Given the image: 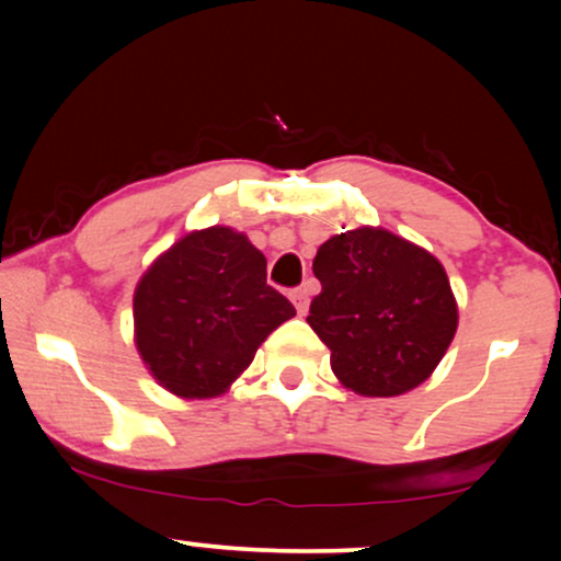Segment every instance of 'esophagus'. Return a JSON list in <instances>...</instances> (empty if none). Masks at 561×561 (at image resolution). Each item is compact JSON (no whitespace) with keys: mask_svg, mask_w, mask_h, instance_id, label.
<instances>
[{"mask_svg":"<svg viewBox=\"0 0 561 561\" xmlns=\"http://www.w3.org/2000/svg\"><path fill=\"white\" fill-rule=\"evenodd\" d=\"M289 300L295 302V311L300 313H306L308 311V287L302 285V287H298V289H293V293H289Z\"/></svg>","mask_w":561,"mask_h":561,"instance_id":"1","label":"esophagus"}]
</instances>
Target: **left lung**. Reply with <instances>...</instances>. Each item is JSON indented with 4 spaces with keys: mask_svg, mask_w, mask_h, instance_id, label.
Returning <instances> with one entry per match:
<instances>
[{
    "mask_svg": "<svg viewBox=\"0 0 561 561\" xmlns=\"http://www.w3.org/2000/svg\"><path fill=\"white\" fill-rule=\"evenodd\" d=\"M321 293L308 324L330 347L334 377L358 396L414 390L446 356L459 308L443 263L388 229L362 227L319 248Z\"/></svg>",
    "mask_w": 561,
    "mask_h": 561,
    "instance_id": "1",
    "label": "left lung"
}]
</instances>
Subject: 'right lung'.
Listing matches in <instances>:
<instances>
[{
    "instance_id": "1",
    "label": "right lung",
    "mask_w": 561,
    "mask_h": 561,
    "mask_svg": "<svg viewBox=\"0 0 561 561\" xmlns=\"http://www.w3.org/2000/svg\"><path fill=\"white\" fill-rule=\"evenodd\" d=\"M295 317L266 285V259L242 231L208 227L173 242L134 289L141 362L179 398H216L263 340Z\"/></svg>"
}]
</instances>
